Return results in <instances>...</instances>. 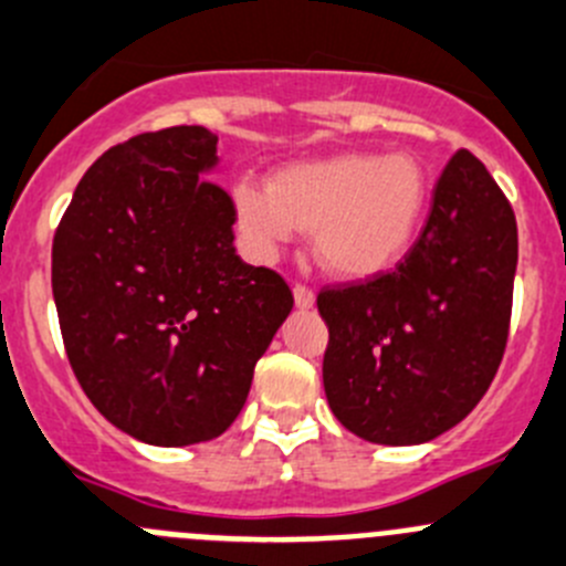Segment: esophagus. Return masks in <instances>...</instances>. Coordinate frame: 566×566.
I'll list each match as a JSON object with an SVG mask.
<instances>
[{
	"instance_id": "1",
	"label": "esophagus",
	"mask_w": 566,
	"mask_h": 566,
	"mask_svg": "<svg viewBox=\"0 0 566 566\" xmlns=\"http://www.w3.org/2000/svg\"><path fill=\"white\" fill-rule=\"evenodd\" d=\"M314 289H308V286H303V283H297V286H294V303H297V308H311V305H314Z\"/></svg>"
}]
</instances>
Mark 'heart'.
<instances>
[{
    "label": "heart",
    "mask_w": 566,
    "mask_h": 566,
    "mask_svg": "<svg viewBox=\"0 0 566 566\" xmlns=\"http://www.w3.org/2000/svg\"><path fill=\"white\" fill-rule=\"evenodd\" d=\"M428 171L408 153H342L300 160L272 182L244 177L233 211L247 247L272 258L297 230L314 233L316 261L344 280L386 272L406 258L428 211Z\"/></svg>",
    "instance_id": "obj_1"
}]
</instances>
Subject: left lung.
I'll return each instance as SVG.
<instances>
[{
    "instance_id": "1",
    "label": "left lung",
    "mask_w": 566,
    "mask_h": 566,
    "mask_svg": "<svg viewBox=\"0 0 566 566\" xmlns=\"http://www.w3.org/2000/svg\"><path fill=\"white\" fill-rule=\"evenodd\" d=\"M516 219L486 166L448 160L408 255L316 297L331 411L375 444H422L486 395L509 342Z\"/></svg>"
}]
</instances>
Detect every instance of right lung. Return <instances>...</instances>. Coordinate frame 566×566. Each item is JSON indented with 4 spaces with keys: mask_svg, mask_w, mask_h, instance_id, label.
<instances>
[{
    "mask_svg": "<svg viewBox=\"0 0 566 566\" xmlns=\"http://www.w3.org/2000/svg\"><path fill=\"white\" fill-rule=\"evenodd\" d=\"M213 133H142L94 160L52 241L69 364L96 411L158 448L222 436L292 311L277 272L235 255Z\"/></svg>",
    "mask_w": 566,
    "mask_h": 566,
    "instance_id": "right-lung-1",
    "label": "right lung"
}]
</instances>
